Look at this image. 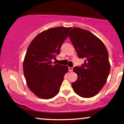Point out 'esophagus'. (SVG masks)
I'll return each instance as SVG.
<instances>
[{
	"label": "esophagus",
	"instance_id": "34e87169",
	"mask_svg": "<svg viewBox=\"0 0 124 124\" xmlns=\"http://www.w3.org/2000/svg\"><path fill=\"white\" fill-rule=\"evenodd\" d=\"M73 67H69V71H73Z\"/></svg>",
	"mask_w": 124,
	"mask_h": 124
}]
</instances>
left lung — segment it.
Returning <instances> with one entry per match:
<instances>
[{
  "label": "left lung",
  "instance_id": "1",
  "mask_svg": "<svg viewBox=\"0 0 124 124\" xmlns=\"http://www.w3.org/2000/svg\"><path fill=\"white\" fill-rule=\"evenodd\" d=\"M69 38L78 57L85 59L81 66L74 67L78 78L72 87L80 97L90 98L104 87L110 73L108 50L98 38L86 30L73 28Z\"/></svg>",
  "mask_w": 124,
  "mask_h": 124
}]
</instances>
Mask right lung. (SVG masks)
<instances>
[{"label":"right lung","instance_id":"1","mask_svg":"<svg viewBox=\"0 0 124 124\" xmlns=\"http://www.w3.org/2000/svg\"><path fill=\"white\" fill-rule=\"evenodd\" d=\"M71 27L51 28L39 34L30 44L23 62V73L31 92L42 99H50L59 92L67 66L54 63Z\"/></svg>","mask_w":124,"mask_h":124}]
</instances>
